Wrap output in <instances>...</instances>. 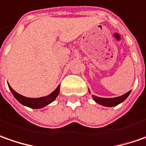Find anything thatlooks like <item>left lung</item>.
<instances>
[{
  "label": "left lung",
  "mask_w": 146,
  "mask_h": 146,
  "mask_svg": "<svg viewBox=\"0 0 146 146\" xmlns=\"http://www.w3.org/2000/svg\"><path fill=\"white\" fill-rule=\"evenodd\" d=\"M130 92L131 91H128V93H126L125 94L122 95V96L117 97V98H104L93 96V98L96 103H99V104H101L103 106H105V107H115V106H116V105H118L120 103H122L123 101H124L128 95H129Z\"/></svg>",
  "instance_id": "1"
}]
</instances>
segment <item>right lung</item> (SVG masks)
Listing matches in <instances>:
<instances>
[{
    "instance_id": "1",
    "label": "right lung",
    "mask_w": 146,
    "mask_h": 146,
    "mask_svg": "<svg viewBox=\"0 0 146 146\" xmlns=\"http://www.w3.org/2000/svg\"><path fill=\"white\" fill-rule=\"evenodd\" d=\"M8 86H9V88L10 90V91L13 94V96L15 97V98L18 100L19 103H22L24 106H27V107H29V108H35V109L42 108L43 107H45L46 105H48L49 103L53 102L56 98L58 94L60 93V86H58L57 88L51 94H49L48 96L37 98H27V97H24L23 95L18 94L16 91H14L13 89L11 88V86L9 85H8Z\"/></svg>"
}]
</instances>
